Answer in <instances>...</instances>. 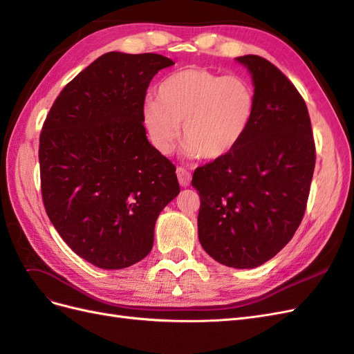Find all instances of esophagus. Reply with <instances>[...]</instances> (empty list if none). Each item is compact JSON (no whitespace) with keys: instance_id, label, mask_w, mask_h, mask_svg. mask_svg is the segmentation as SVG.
<instances>
[{"instance_id":"1","label":"esophagus","mask_w":354,"mask_h":354,"mask_svg":"<svg viewBox=\"0 0 354 354\" xmlns=\"http://www.w3.org/2000/svg\"><path fill=\"white\" fill-rule=\"evenodd\" d=\"M176 173H177V177H178V183L183 187H187L190 185V180H192V176H190L189 171L183 167H178Z\"/></svg>"}]
</instances>
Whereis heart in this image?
Returning a JSON list of instances; mask_svg holds the SVG:
<instances>
[{"instance_id":"obj_1","label":"heart","mask_w":354,"mask_h":354,"mask_svg":"<svg viewBox=\"0 0 354 354\" xmlns=\"http://www.w3.org/2000/svg\"><path fill=\"white\" fill-rule=\"evenodd\" d=\"M255 109L252 85L236 75L186 68L158 84L156 100H147L143 118L149 137L168 155L178 138L189 158L218 159L245 136Z\"/></svg>"}]
</instances>
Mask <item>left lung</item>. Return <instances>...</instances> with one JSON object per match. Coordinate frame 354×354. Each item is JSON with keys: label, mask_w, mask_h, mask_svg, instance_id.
Returning a JSON list of instances; mask_svg holds the SVG:
<instances>
[{"label": "left lung", "mask_w": 354, "mask_h": 354, "mask_svg": "<svg viewBox=\"0 0 354 354\" xmlns=\"http://www.w3.org/2000/svg\"><path fill=\"white\" fill-rule=\"evenodd\" d=\"M255 93L251 124L229 153L198 167V236L214 260L254 269L292 239L304 217L316 147L304 99L273 63L236 57Z\"/></svg>", "instance_id": "left-lung-1"}]
</instances>
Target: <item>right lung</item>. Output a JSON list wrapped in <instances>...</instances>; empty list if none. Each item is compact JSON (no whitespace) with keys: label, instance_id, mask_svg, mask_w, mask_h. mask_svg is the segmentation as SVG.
Segmentation results:
<instances>
[{"label":"right lung","instance_id":"right-lung-1","mask_svg":"<svg viewBox=\"0 0 354 354\" xmlns=\"http://www.w3.org/2000/svg\"><path fill=\"white\" fill-rule=\"evenodd\" d=\"M173 65L155 53H106L66 84L42 125L47 216L69 248L100 269L143 260L159 212L180 194L174 164L143 125L149 84Z\"/></svg>","mask_w":354,"mask_h":354}]
</instances>
